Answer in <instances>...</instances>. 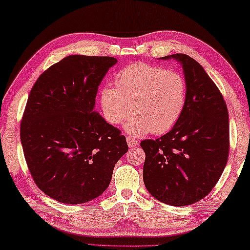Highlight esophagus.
Here are the masks:
<instances>
[{
    "mask_svg": "<svg viewBox=\"0 0 250 250\" xmlns=\"http://www.w3.org/2000/svg\"><path fill=\"white\" fill-rule=\"evenodd\" d=\"M126 143H128L129 147H134V146H137V145H139L138 140H135L132 137H126Z\"/></svg>",
    "mask_w": 250,
    "mask_h": 250,
    "instance_id": "obj_1",
    "label": "esophagus"
}]
</instances>
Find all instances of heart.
Masks as SVG:
<instances>
[{
  "instance_id": "1",
  "label": "heart",
  "mask_w": 250,
  "mask_h": 250,
  "mask_svg": "<svg viewBox=\"0 0 250 250\" xmlns=\"http://www.w3.org/2000/svg\"><path fill=\"white\" fill-rule=\"evenodd\" d=\"M115 85H105L99 93L103 115L110 125H117L132 111L125 130L134 137L151 131L165 133L183 116L187 83L178 72L135 63L118 72Z\"/></svg>"
}]
</instances>
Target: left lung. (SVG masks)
I'll return each mask as SVG.
<instances>
[{"label":"left lung","mask_w":250,"mask_h":250,"mask_svg":"<svg viewBox=\"0 0 250 250\" xmlns=\"http://www.w3.org/2000/svg\"><path fill=\"white\" fill-rule=\"evenodd\" d=\"M174 59L183 66L187 102L168 133L141 142L145 152L143 180L152 196L175 207L198 202L214 188L228 163V107L203 67L187 54Z\"/></svg>","instance_id":"left-lung-1"}]
</instances>
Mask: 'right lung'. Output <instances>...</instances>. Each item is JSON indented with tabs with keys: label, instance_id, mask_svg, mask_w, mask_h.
I'll return each instance as SVG.
<instances>
[{
	"label": "right lung",
	"instance_id": "add662e5",
	"mask_svg": "<svg viewBox=\"0 0 250 250\" xmlns=\"http://www.w3.org/2000/svg\"><path fill=\"white\" fill-rule=\"evenodd\" d=\"M112 57L67 56L36 81L21 122V141L38 188L59 202L93 200L128 152L125 137L95 111Z\"/></svg>",
	"mask_w": 250,
	"mask_h": 250
}]
</instances>
